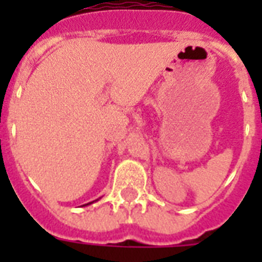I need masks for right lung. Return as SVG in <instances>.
Returning <instances> with one entry per match:
<instances>
[{"label":"right lung","instance_id":"add662e5","mask_svg":"<svg viewBox=\"0 0 262 262\" xmlns=\"http://www.w3.org/2000/svg\"><path fill=\"white\" fill-rule=\"evenodd\" d=\"M95 201H98V200H95ZM95 201H92V203H95ZM92 203H88V204H85V205H90V204H92Z\"/></svg>","mask_w":262,"mask_h":262}]
</instances>
